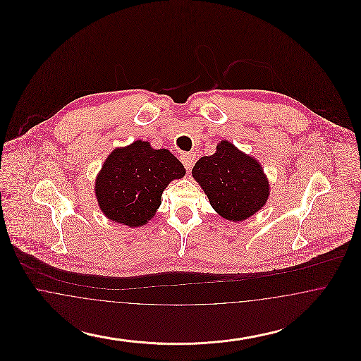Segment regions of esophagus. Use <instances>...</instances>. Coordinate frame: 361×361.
I'll list each match as a JSON object with an SVG mask.
<instances>
[{"label":"esophagus","mask_w":361,"mask_h":361,"mask_svg":"<svg viewBox=\"0 0 361 361\" xmlns=\"http://www.w3.org/2000/svg\"><path fill=\"white\" fill-rule=\"evenodd\" d=\"M195 161H196V157H195V154H192V153H185V154L181 155V162H183V165L185 166L187 171L192 169Z\"/></svg>","instance_id":"obj_1"}]
</instances>
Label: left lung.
Wrapping results in <instances>:
<instances>
[{
  "mask_svg": "<svg viewBox=\"0 0 361 361\" xmlns=\"http://www.w3.org/2000/svg\"><path fill=\"white\" fill-rule=\"evenodd\" d=\"M212 208L227 221L240 222L265 206L269 183L257 159L242 153L228 140L202 157L192 169Z\"/></svg>",
  "mask_w": 361,
  "mask_h": 361,
  "instance_id": "8db88e82",
  "label": "left lung"
}]
</instances>
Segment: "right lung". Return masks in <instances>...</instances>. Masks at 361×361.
<instances>
[{
    "instance_id": "add662e5",
    "label": "right lung",
    "mask_w": 361,
    "mask_h": 361,
    "mask_svg": "<svg viewBox=\"0 0 361 361\" xmlns=\"http://www.w3.org/2000/svg\"><path fill=\"white\" fill-rule=\"evenodd\" d=\"M184 174L183 164L169 150H155L149 142L135 140L108 155L94 193L108 219L139 227L154 216L164 189Z\"/></svg>"
}]
</instances>
